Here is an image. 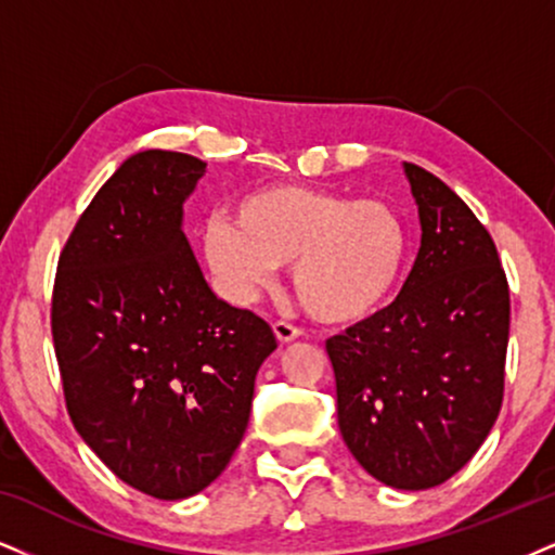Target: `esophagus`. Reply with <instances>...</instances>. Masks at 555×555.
I'll return each mask as SVG.
<instances>
[{
    "label": "esophagus",
    "instance_id": "esophagus-1",
    "mask_svg": "<svg viewBox=\"0 0 555 555\" xmlns=\"http://www.w3.org/2000/svg\"><path fill=\"white\" fill-rule=\"evenodd\" d=\"M272 332H275V337H278V341H293V339H298L300 337V330L298 326H293L291 321H275V324H272Z\"/></svg>",
    "mask_w": 555,
    "mask_h": 555
}]
</instances>
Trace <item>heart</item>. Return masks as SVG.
<instances>
[{
  "mask_svg": "<svg viewBox=\"0 0 555 555\" xmlns=\"http://www.w3.org/2000/svg\"><path fill=\"white\" fill-rule=\"evenodd\" d=\"M234 217L210 218L201 246L208 270L238 304H251L293 262L304 311L345 324L380 309L409 262L406 221L383 201L272 184L246 195Z\"/></svg>",
  "mask_w": 555,
  "mask_h": 555,
  "instance_id": "heart-1",
  "label": "heart"
}]
</instances>
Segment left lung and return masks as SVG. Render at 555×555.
Masks as SVG:
<instances>
[{
    "label": "left lung",
    "mask_w": 555,
    "mask_h": 555,
    "mask_svg": "<svg viewBox=\"0 0 555 555\" xmlns=\"http://www.w3.org/2000/svg\"><path fill=\"white\" fill-rule=\"evenodd\" d=\"M422 246L391 306L326 339L350 453L393 489L440 487L494 427L504 399L509 285L494 238L427 169L403 164Z\"/></svg>",
    "instance_id": "left-lung-1"
}]
</instances>
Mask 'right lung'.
<instances>
[{
  "instance_id": "right-lung-1",
  "label": "right lung",
  "mask_w": 555,
  "mask_h": 555,
  "mask_svg": "<svg viewBox=\"0 0 555 555\" xmlns=\"http://www.w3.org/2000/svg\"><path fill=\"white\" fill-rule=\"evenodd\" d=\"M190 154H133L100 188L59 257L51 332L68 416L94 455L143 494L188 499L229 466L270 324L205 283L182 203Z\"/></svg>"
}]
</instances>
